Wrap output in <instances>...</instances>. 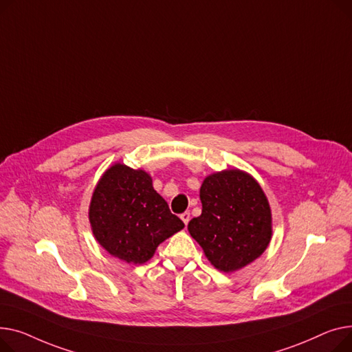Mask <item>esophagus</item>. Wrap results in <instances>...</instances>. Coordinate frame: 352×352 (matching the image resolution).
Returning a JSON list of instances; mask_svg holds the SVG:
<instances>
[{"label": "esophagus", "instance_id": "34e87169", "mask_svg": "<svg viewBox=\"0 0 352 352\" xmlns=\"http://www.w3.org/2000/svg\"><path fill=\"white\" fill-rule=\"evenodd\" d=\"M180 219L183 220V223L188 226V223H189V220H190V213L189 212H184V213H182L180 214Z\"/></svg>", "mask_w": 352, "mask_h": 352}]
</instances>
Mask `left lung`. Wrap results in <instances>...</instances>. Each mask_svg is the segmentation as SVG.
I'll use <instances>...</instances> for the list:
<instances>
[{"instance_id":"left-lung-1","label":"left lung","mask_w":352,"mask_h":352,"mask_svg":"<svg viewBox=\"0 0 352 352\" xmlns=\"http://www.w3.org/2000/svg\"><path fill=\"white\" fill-rule=\"evenodd\" d=\"M201 214L189 221L190 236L220 272L230 273L260 257L272 240V210L257 180L239 169L206 177Z\"/></svg>"}]
</instances>
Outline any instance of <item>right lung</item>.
I'll use <instances>...</instances> for the list:
<instances>
[{
	"instance_id": "1",
	"label": "right lung",
	"mask_w": 352,
	"mask_h": 352,
	"mask_svg": "<svg viewBox=\"0 0 352 352\" xmlns=\"http://www.w3.org/2000/svg\"><path fill=\"white\" fill-rule=\"evenodd\" d=\"M89 223L96 241L113 257L143 264L184 223L153 189L142 169L115 163L99 179L89 204Z\"/></svg>"
}]
</instances>
